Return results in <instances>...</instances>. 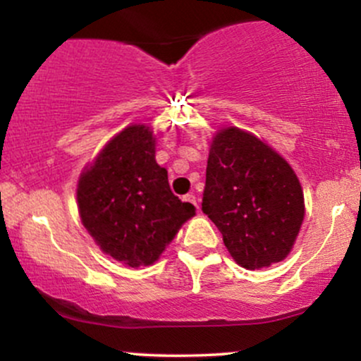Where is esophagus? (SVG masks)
<instances>
[{
  "instance_id": "esophagus-1",
  "label": "esophagus",
  "mask_w": 361,
  "mask_h": 361,
  "mask_svg": "<svg viewBox=\"0 0 361 361\" xmlns=\"http://www.w3.org/2000/svg\"><path fill=\"white\" fill-rule=\"evenodd\" d=\"M185 200H186V202H190V204H193V205L197 207V209H198V200H197V197H195L193 193L185 195Z\"/></svg>"
}]
</instances>
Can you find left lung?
<instances>
[{
    "mask_svg": "<svg viewBox=\"0 0 361 361\" xmlns=\"http://www.w3.org/2000/svg\"><path fill=\"white\" fill-rule=\"evenodd\" d=\"M202 210L247 270L287 258L304 221V193L287 161L258 137L229 127L212 140Z\"/></svg>",
    "mask_w": 361,
    "mask_h": 361,
    "instance_id": "left-lung-1",
    "label": "left lung"
}]
</instances>
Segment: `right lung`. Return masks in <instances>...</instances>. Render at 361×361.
Segmentation results:
<instances>
[{
	"mask_svg": "<svg viewBox=\"0 0 361 361\" xmlns=\"http://www.w3.org/2000/svg\"><path fill=\"white\" fill-rule=\"evenodd\" d=\"M154 137L130 126L106 144L78 183L82 226L103 252L130 268L159 258L195 207L173 195Z\"/></svg>",
	"mask_w": 361,
	"mask_h": 361,
	"instance_id": "1",
	"label": "right lung"
}]
</instances>
